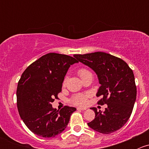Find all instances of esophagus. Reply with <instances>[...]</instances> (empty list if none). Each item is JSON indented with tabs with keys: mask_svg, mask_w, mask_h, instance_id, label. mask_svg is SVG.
Wrapping results in <instances>:
<instances>
[{
	"mask_svg": "<svg viewBox=\"0 0 149 149\" xmlns=\"http://www.w3.org/2000/svg\"><path fill=\"white\" fill-rule=\"evenodd\" d=\"M77 110H86V107H77Z\"/></svg>",
	"mask_w": 149,
	"mask_h": 149,
	"instance_id": "obj_1",
	"label": "esophagus"
}]
</instances>
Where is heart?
<instances>
[{"mask_svg":"<svg viewBox=\"0 0 149 149\" xmlns=\"http://www.w3.org/2000/svg\"><path fill=\"white\" fill-rule=\"evenodd\" d=\"M90 72L88 71L87 69L86 68H81L79 69V71H78V74L80 76L81 79L84 76L86 75L87 73H89ZM65 83V81H64V84ZM90 97L89 94H75L74 96H73V97L70 100L71 103H73L75 105H85L87 103L88 101V97Z\"/></svg>","mask_w":149,"mask_h":149,"instance_id":"obj_1","label":"heart"}]
</instances>
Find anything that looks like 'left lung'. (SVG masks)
<instances>
[{
  "instance_id": "8db88e82",
  "label": "left lung",
  "mask_w": 149,
  "mask_h": 149,
  "mask_svg": "<svg viewBox=\"0 0 149 149\" xmlns=\"http://www.w3.org/2000/svg\"><path fill=\"white\" fill-rule=\"evenodd\" d=\"M73 56L97 73L101 84L97 94L101 99L97 104L107 105L104 112L91 108L95 118L88 125L103 134L120 129L130 118L136 100L137 89L132 69L123 60L106 52Z\"/></svg>"
}]
</instances>
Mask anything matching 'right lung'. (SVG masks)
I'll use <instances>...</instances> for the list:
<instances>
[{
  "label": "right lung",
  "instance_id": "right-lung-1",
  "mask_svg": "<svg viewBox=\"0 0 149 149\" xmlns=\"http://www.w3.org/2000/svg\"><path fill=\"white\" fill-rule=\"evenodd\" d=\"M74 58L50 52L29 65L22 73L16 90L17 108L26 127L34 134L53 138L67 127L75 107L65 106L60 111L51 103L62 91L64 77Z\"/></svg>",
  "mask_w": 149,
  "mask_h": 149
}]
</instances>
